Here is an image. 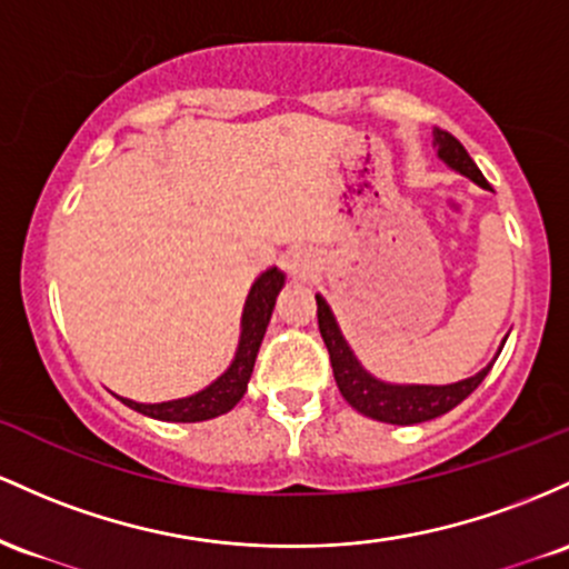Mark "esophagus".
Returning <instances> with one entry per match:
<instances>
[{
  "mask_svg": "<svg viewBox=\"0 0 569 569\" xmlns=\"http://www.w3.org/2000/svg\"><path fill=\"white\" fill-rule=\"evenodd\" d=\"M284 268H287V273L296 279V282H309V279L317 277L319 260H317V254L309 250H292L290 254H287Z\"/></svg>",
  "mask_w": 569,
  "mask_h": 569,
  "instance_id": "obj_1",
  "label": "esophagus"
}]
</instances>
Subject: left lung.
<instances>
[{"mask_svg": "<svg viewBox=\"0 0 569 569\" xmlns=\"http://www.w3.org/2000/svg\"><path fill=\"white\" fill-rule=\"evenodd\" d=\"M432 147H436L438 158L449 166L457 174L468 177L481 188H489V182L483 180V174L478 171L473 158L468 156L462 144L451 137L449 131H432ZM317 319H319V333H322L325 347L330 352V366H333V376L338 392L343 395L349 406L355 411H360L362 417L376 419V422L387 425H419L430 422V419L440 417V413H449L451 408L462 403L470 392H476V387L487 379V373L495 366L497 355L506 347V338H502L500 349H497L495 360L487 368H481L478 373L468 376V379L451 381V385H392V381L379 379L370 370L357 360L355 349L349 347V341L343 338L341 328H338V319L330 309V303L322 296H317Z\"/></svg>", "mask_w": 569, "mask_h": 569, "instance_id": "1", "label": "left lung"}]
</instances>
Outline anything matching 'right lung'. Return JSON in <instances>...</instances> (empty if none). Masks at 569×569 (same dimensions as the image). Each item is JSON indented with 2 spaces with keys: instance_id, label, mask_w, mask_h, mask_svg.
<instances>
[{
  "instance_id": "obj_1",
  "label": "right lung",
  "mask_w": 569,
  "mask_h": 569,
  "mask_svg": "<svg viewBox=\"0 0 569 569\" xmlns=\"http://www.w3.org/2000/svg\"><path fill=\"white\" fill-rule=\"evenodd\" d=\"M284 287V273L277 266L266 268L250 287V296L244 301L241 311V333L239 347L231 366L222 370L220 376L209 387L199 389L196 395L177 400H163V403H137V400L120 398L133 411L144 413L150 419H161V422H207V419L222 417L244 398L247 385L254 368V357H258L260 343H263L266 328L271 322L273 306H277L279 290Z\"/></svg>"
}]
</instances>
